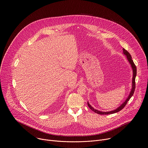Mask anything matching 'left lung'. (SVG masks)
<instances>
[{"label":"left lung","instance_id":"obj_1","mask_svg":"<svg viewBox=\"0 0 148 148\" xmlns=\"http://www.w3.org/2000/svg\"><path fill=\"white\" fill-rule=\"evenodd\" d=\"M123 54L126 56L127 60H128V62H129L131 67H132V70H133V78H132V88L131 89V91L129 93V95H128L127 98H126V99L118 107L117 109L113 110H112V111H110V112H101V111H99V110H98L97 109H95L94 108H92L90 104H89V102H88V106L89 107V108L92 110L94 112H95V113H97L98 114H103V115H107V114H113V113H117L118 112H119L120 110H121L125 106V105H126L127 102L129 101V99H130V98L133 96V94H134V90H135V88H136V83H135V79H136V75H137V69H136V65L134 64L133 60L132 59V57L130 56V54L129 53V52L127 51H126L125 49L123 48Z\"/></svg>","mask_w":148,"mask_h":148}]
</instances>
